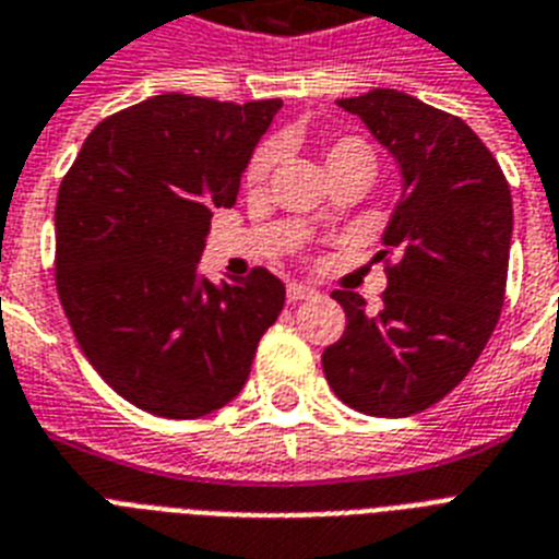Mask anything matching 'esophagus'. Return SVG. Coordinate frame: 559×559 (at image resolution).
<instances>
[{
  "label": "esophagus",
  "instance_id": "1",
  "mask_svg": "<svg viewBox=\"0 0 559 559\" xmlns=\"http://www.w3.org/2000/svg\"><path fill=\"white\" fill-rule=\"evenodd\" d=\"M312 295H316V289L312 287H307V284H289L287 287V301H304V298H312Z\"/></svg>",
  "mask_w": 559,
  "mask_h": 559
}]
</instances>
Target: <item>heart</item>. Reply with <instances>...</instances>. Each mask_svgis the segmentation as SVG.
Listing matches in <instances>:
<instances>
[{
  "label": "heart",
  "mask_w": 559,
  "mask_h": 559,
  "mask_svg": "<svg viewBox=\"0 0 559 559\" xmlns=\"http://www.w3.org/2000/svg\"><path fill=\"white\" fill-rule=\"evenodd\" d=\"M272 160H275V152H272L270 146L258 148L255 157L249 160V169H247V180L249 183H261L266 177V171H270ZM326 166H333V163H342V160H367L373 163V152L361 143V140L356 138H344L338 140V143H333V146L326 148L324 154Z\"/></svg>",
  "instance_id": "b5f03b06"
}]
</instances>
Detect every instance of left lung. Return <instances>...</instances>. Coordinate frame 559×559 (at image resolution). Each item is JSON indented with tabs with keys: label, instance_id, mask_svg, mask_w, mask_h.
Masks as SVG:
<instances>
[{
	"label": "left lung",
	"instance_id": "left-lung-1",
	"mask_svg": "<svg viewBox=\"0 0 559 559\" xmlns=\"http://www.w3.org/2000/svg\"><path fill=\"white\" fill-rule=\"evenodd\" d=\"M338 106L393 154L402 194L376 255H393L382 310L367 312L361 295L335 289L347 326L321 365L344 405L399 419L448 396L500 321L514 233L511 189L460 117L393 88Z\"/></svg>",
	"mask_w": 559,
	"mask_h": 559
}]
</instances>
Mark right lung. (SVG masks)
<instances>
[{"mask_svg":"<svg viewBox=\"0 0 559 559\" xmlns=\"http://www.w3.org/2000/svg\"><path fill=\"white\" fill-rule=\"evenodd\" d=\"M281 106L148 97L99 122L59 183V301L94 370L140 411L198 419L233 402L284 310L264 266L201 275L212 212L235 203Z\"/></svg>","mask_w":559,"mask_h":559,"instance_id":"obj_1","label":"right lung"}]
</instances>
